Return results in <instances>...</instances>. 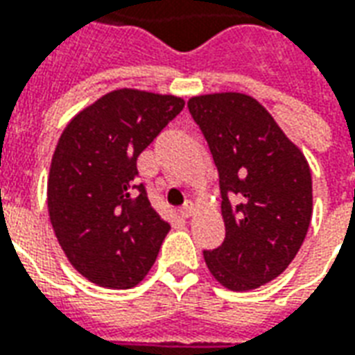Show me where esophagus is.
Instances as JSON below:
<instances>
[{
  "label": "esophagus",
  "instance_id": "obj_1",
  "mask_svg": "<svg viewBox=\"0 0 355 355\" xmlns=\"http://www.w3.org/2000/svg\"><path fill=\"white\" fill-rule=\"evenodd\" d=\"M180 215L184 216V218H188V216L193 215V205L192 201H186L184 205H182V209H180Z\"/></svg>",
  "mask_w": 355,
  "mask_h": 355
}]
</instances>
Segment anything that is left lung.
Listing matches in <instances>:
<instances>
[{
	"label": "left lung",
	"mask_w": 355,
	"mask_h": 355,
	"mask_svg": "<svg viewBox=\"0 0 355 355\" xmlns=\"http://www.w3.org/2000/svg\"><path fill=\"white\" fill-rule=\"evenodd\" d=\"M188 108L213 154L226 238L203 251L216 282L251 291L297 257L312 220V173L261 102L243 93L192 96Z\"/></svg>",
	"instance_id": "1"
}]
</instances>
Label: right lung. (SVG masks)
Instances as JSON below:
<instances>
[{
	"label": "right lung",
	"instance_id": "obj_1",
	"mask_svg": "<svg viewBox=\"0 0 355 355\" xmlns=\"http://www.w3.org/2000/svg\"><path fill=\"white\" fill-rule=\"evenodd\" d=\"M182 108L180 96L116 89L60 135L47 180L49 218L66 259L91 283L131 289L157 259L171 226L137 184V159Z\"/></svg>",
	"mask_w": 355,
	"mask_h": 355
}]
</instances>
